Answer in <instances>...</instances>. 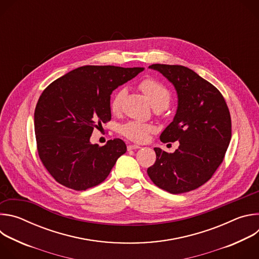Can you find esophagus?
Segmentation results:
<instances>
[{
    "label": "esophagus",
    "mask_w": 259,
    "mask_h": 259,
    "mask_svg": "<svg viewBox=\"0 0 259 259\" xmlns=\"http://www.w3.org/2000/svg\"><path fill=\"white\" fill-rule=\"evenodd\" d=\"M139 145H137V144H129L128 146H127V149H128V151H131V150H137V149H139Z\"/></svg>",
    "instance_id": "34e87169"
}]
</instances>
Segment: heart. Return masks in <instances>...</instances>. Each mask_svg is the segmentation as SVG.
<instances>
[{"mask_svg":"<svg viewBox=\"0 0 259 259\" xmlns=\"http://www.w3.org/2000/svg\"><path fill=\"white\" fill-rule=\"evenodd\" d=\"M140 88L147 97V99H149L153 107L166 108L168 106L171 98L170 92L163 84H161L157 80L152 78L145 79L140 83ZM124 96V89H120L114 94L112 100H110V110H112L113 113L119 112ZM154 130V126L150 124L131 121L122 126L121 133L132 141L143 142L147 139V137H149V135Z\"/></svg>","mask_w":259,"mask_h":259,"instance_id":"b5f03b06","label":"heart"}]
</instances>
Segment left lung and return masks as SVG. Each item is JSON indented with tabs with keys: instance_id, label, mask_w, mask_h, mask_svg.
Returning <instances> with one entry per match:
<instances>
[{
	"instance_id": "8db88e82",
	"label": "left lung",
	"mask_w": 259,
	"mask_h": 259,
	"mask_svg": "<svg viewBox=\"0 0 259 259\" xmlns=\"http://www.w3.org/2000/svg\"><path fill=\"white\" fill-rule=\"evenodd\" d=\"M174 86L178 103L162 142L179 141L171 154L155 147L156 162L147 169L152 181L171 194L194 191L223 163L232 138V121L221 93L197 72L182 65L152 64Z\"/></svg>"
}]
</instances>
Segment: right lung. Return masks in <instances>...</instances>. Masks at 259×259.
I'll return each instance as SVG.
<instances>
[{"label": "right lung", "mask_w": 259, "mask_h": 259, "mask_svg": "<svg viewBox=\"0 0 259 259\" xmlns=\"http://www.w3.org/2000/svg\"><path fill=\"white\" fill-rule=\"evenodd\" d=\"M143 67L85 65L51 83L34 109L39 157L62 186L85 191L101 183L126 153L120 138L92 144L94 128L112 119L110 95L136 77Z\"/></svg>", "instance_id": "1"}]
</instances>
